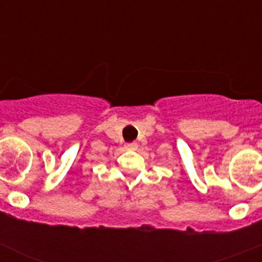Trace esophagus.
I'll return each instance as SVG.
<instances>
[{"label":"esophagus","mask_w":262,"mask_h":262,"mask_svg":"<svg viewBox=\"0 0 262 262\" xmlns=\"http://www.w3.org/2000/svg\"><path fill=\"white\" fill-rule=\"evenodd\" d=\"M126 148L129 149V151H135L136 148H138V143H128V144H126Z\"/></svg>","instance_id":"34e87169"}]
</instances>
